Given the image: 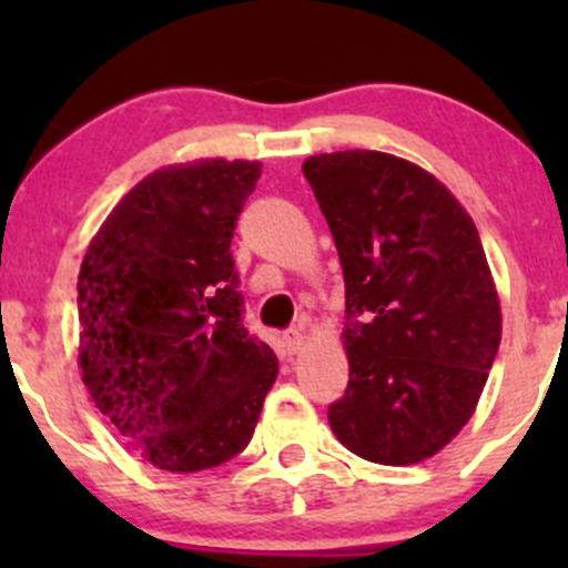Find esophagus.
<instances>
[{"mask_svg":"<svg viewBox=\"0 0 568 568\" xmlns=\"http://www.w3.org/2000/svg\"><path fill=\"white\" fill-rule=\"evenodd\" d=\"M305 326H307L305 318H302L300 324L291 326V329L283 335V343L285 348H288V354H296L302 348V343H305Z\"/></svg>","mask_w":568,"mask_h":568,"instance_id":"obj_1","label":"esophagus"}]
</instances>
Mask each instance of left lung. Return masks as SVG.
Returning <instances> with one entry per match:
<instances>
[{"label":"left lung","mask_w":568,"mask_h":568,"mask_svg":"<svg viewBox=\"0 0 568 568\" xmlns=\"http://www.w3.org/2000/svg\"><path fill=\"white\" fill-rule=\"evenodd\" d=\"M346 283L348 387L329 426L352 454L417 464L473 415L500 346V302L475 222L417 164L337 151L302 164Z\"/></svg>","instance_id":"left-lung-1"}]
</instances>
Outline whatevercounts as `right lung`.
<instances>
[{
  "mask_svg": "<svg viewBox=\"0 0 568 568\" xmlns=\"http://www.w3.org/2000/svg\"><path fill=\"white\" fill-rule=\"evenodd\" d=\"M261 162L205 159L136 183L79 272V363L95 406L153 467L242 454L277 379L244 324L233 231Z\"/></svg>",
  "mask_w": 568,
  "mask_h": 568,
  "instance_id": "add662e5",
  "label": "right lung"
}]
</instances>
